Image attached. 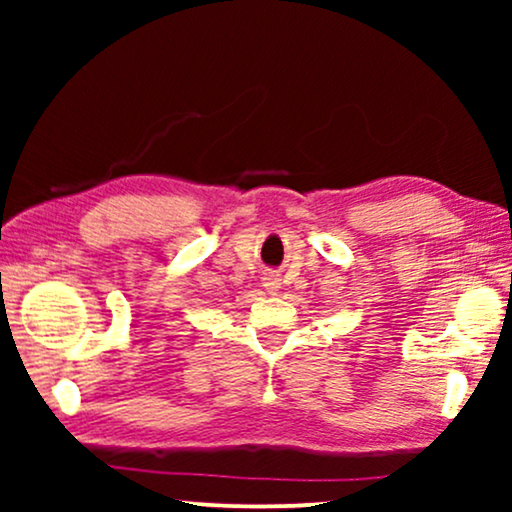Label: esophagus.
<instances>
[{
    "label": "esophagus",
    "mask_w": 512,
    "mask_h": 512,
    "mask_svg": "<svg viewBox=\"0 0 512 512\" xmlns=\"http://www.w3.org/2000/svg\"><path fill=\"white\" fill-rule=\"evenodd\" d=\"M263 286L268 293H277L279 289H282V279H279V275H275V272H265Z\"/></svg>",
    "instance_id": "esophagus-1"
}]
</instances>
